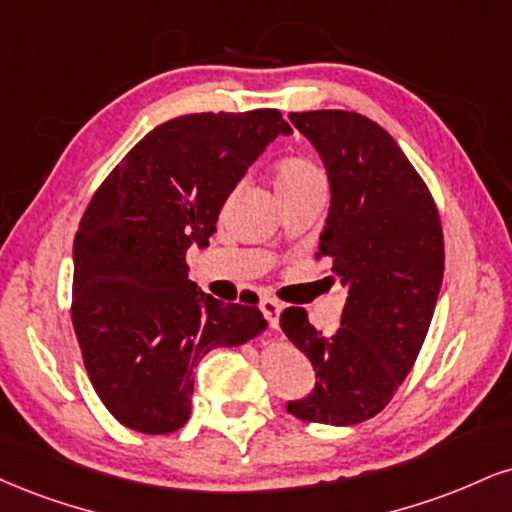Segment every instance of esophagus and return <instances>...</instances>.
<instances>
[{
	"label": "esophagus",
	"instance_id": "obj_1",
	"mask_svg": "<svg viewBox=\"0 0 512 512\" xmlns=\"http://www.w3.org/2000/svg\"><path fill=\"white\" fill-rule=\"evenodd\" d=\"M260 310H262V315L267 317V322L272 324V329H279V315H281L279 300H274L272 295H264V298L260 300Z\"/></svg>",
	"mask_w": 512,
	"mask_h": 512
}]
</instances>
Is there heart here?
Returning a JSON list of instances; mask_svg holds the SVG:
<instances>
[{"mask_svg":"<svg viewBox=\"0 0 512 512\" xmlns=\"http://www.w3.org/2000/svg\"><path fill=\"white\" fill-rule=\"evenodd\" d=\"M315 183H324V176L322 171L317 169V164H312L310 159L288 157L276 166V176H274L276 193H291V190L315 186Z\"/></svg>","mask_w":512,"mask_h":512,"instance_id":"b5f03b06","label":"heart"}]
</instances>
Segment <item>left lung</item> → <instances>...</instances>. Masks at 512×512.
Segmentation results:
<instances>
[{
    "label": "left lung",
    "mask_w": 512,
    "mask_h": 512,
    "mask_svg": "<svg viewBox=\"0 0 512 512\" xmlns=\"http://www.w3.org/2000/svg\"><path fill=\"white\" fill-rule=\"evenodd\" d=\"M288 119L329 176L317 255L329 257V281L346 291L331 336L307 322L303 307L283 310V334L317 374L310 396L291 400L288 412L348 427L384 410L420 355L443 281L441 219L415 166L379 123L341 109Z\"/></svg>",
    "instance_id": "left-lung-1"
}]
</instances>
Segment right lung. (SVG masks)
<instances>
[{
  "label": "right lung",
  "instance_id": "1",
  "mask_svg": "<svg viewBox=\"0 0 512 512\" xmlns=\"http://www.w3.org/2000/svg\"><path fill=\"white\" fill-rule=\"evenodd\" d=\"M276 109L186 114L152 128L92 195L73 240L71 319L97 396L123 427L171 434L190 417L193 369L267 329L188 279L226 197L276 135Z\"/></svg>",
  "mask_w": 512,
  "mask_h": 512
}]
</instances>
